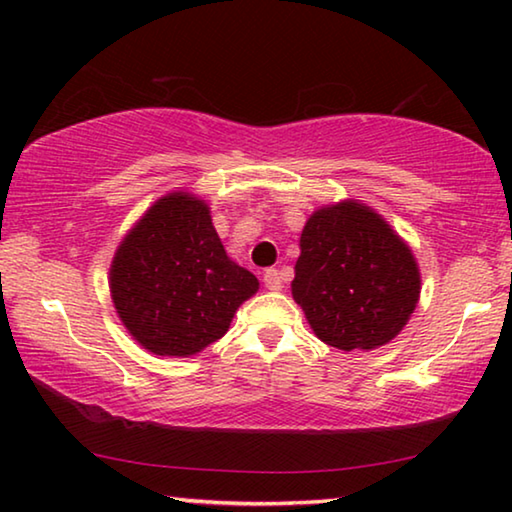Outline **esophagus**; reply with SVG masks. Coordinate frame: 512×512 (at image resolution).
<instances>
[{
    "label": "esophagus",
    "mask_w": 512,
    "mask_h": 512,
    "mask_svg": "<svg viewBox=\"0 0 512 512\" xmlns=\"http://www.w3.org/2000/svg\"><path fill=\"white\" fill-rule=\"evenodd\" d=\"M264 284H266L268 291H282V273L277 271V268H266Z\"/></svg>",
    "instance_id": "esophagus-1"
}]
</instances>
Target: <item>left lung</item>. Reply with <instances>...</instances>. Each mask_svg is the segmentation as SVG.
<instances>
[{
  "mask_svg": "<svg viewBox=\"0 0 512 512\" xmlns=\"http://www.w3.org/2000/svg\"><path fill=\"white\" fill-rule=\"evenodd\" d=\"M420 282L409 244L366 203L323 205L302 228L291 293L332 348L368 352L391 343L418 305Z\"/></svg>",
  "mask_w": 512,
  "mask_h": 512,
  "instance_id": "left-lung-1",
  "label": "left lung"
}]
</instances>
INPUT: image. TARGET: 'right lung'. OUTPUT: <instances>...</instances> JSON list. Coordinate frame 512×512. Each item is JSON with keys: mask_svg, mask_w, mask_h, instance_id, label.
I'll return each mask as SVG.
<instances>
[{"mask_svg": "<svg viewBox=\"0 0 512 512\" xmlns=\"http://www.w3.org/2000/svg\"><path fill=\"white\" fill-rule=\"evenodd\" d=\"M110 296L128 334L155 357H192L228 332L259 289L232 262L210 205L189 192L155 201L115 250Z\"/></svg>", "mask_w": 512, "mask_h": 512, "instance_id": "add662e5", "label": "right lung"}]
</instances>
